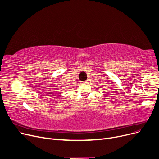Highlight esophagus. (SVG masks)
I'll return each mask as SVG.
<instances>
[{
    "label": "esophagus",
    "instance_id": "esophagus-1",
    "mask_svg": "<svg viewBox=\"0 0 159 159\" xmlns=\"http://www.w3.org/2000/svg\"><path fill=\"white\" fill-rule=\"evenodd\" d=\"M82 83H83V84H88V80H86V81H84V82H82Z\"/></svg>",
    "mask_w": 159,
    "mask_h": 159
}]
</instances>
